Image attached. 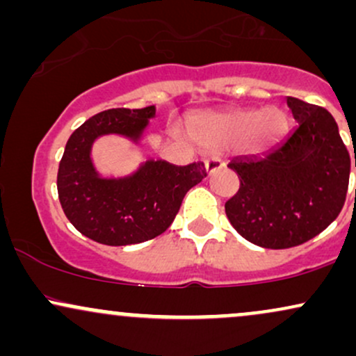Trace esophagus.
Returning a JSON list of instances; mask_svg holds the SVG:
<instances>
[{
  "mask_svg": "<svg viewBox=\"0 0 356 356\" xmlns=\"http://www.w3.org/2000/svg\"><path fill=\"white\" fill-rule=\"evenodd\" d=\"M204 167H206L207 174H212V172H216L218 169H220V167H224V162L220 161L218 155H212V157L204 161Z\"/></svg>",
  "mask_w": 356,
  "mask_h": 356,
  "instance_id": "34e87169",
  "label": "esophagus"
}]
</instances>
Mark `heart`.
<instances>
[{
	"label": "heart",
	"instance_id": "heart-1",
	"mask_svg": "<svg viewBox=\"0 0 356 356\" xmlns=\"http://www.w3.org/2000/svg\"><path fill=\"white\" fill-rule=\"evenodd\" d=\"M286 130V115L277 107L202 113L189 122V134L201 145L238 144L246 154L261 155L275 147Z\"/></svg>",
	"mask_w": 356,
	"mask_h": 356
}]
</instances>
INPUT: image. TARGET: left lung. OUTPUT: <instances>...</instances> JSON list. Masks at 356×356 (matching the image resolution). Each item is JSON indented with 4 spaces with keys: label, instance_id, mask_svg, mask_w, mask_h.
I'll return each mask as SVG.
<instances>
[{
    "label": "left lung",
    "instance_id": "left-lung-1",
    "mask_svg": "<svg viewBox=\"0 0 356 356\" xmlns=\"http://www.w3.org/2000/svg\"><path fill=\"white\" fill-rule=\"evenodd\" d=\"M298 122L268 154L236 157L239 191L226 202L236 231L256 246H300L340 214L350 179V155L332 113L286 97ZM356 167V159H355Z\"/></svg>",
    "mask_w": 356,
    "mask_h": 356
}]
</instances>
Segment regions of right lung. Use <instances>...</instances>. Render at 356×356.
<instances>
[{"label": "right lung", "instance_id": "right-lung-1", "mask_svg": "<svg viewBox=\"0 0 356 356\" xmlns=\"http://www.w3.org/2000/svg\"><path fill=\"white\" fill-rule=\"evenodd\" d=\"M155 112V105L105 110L68 138L56 177L58 199L75 229L97 243L129 246L157 238L172 224L187 191L206 177L202 162L174 165L162 159H149L127 175L97 170V138L118 136L138 145Z\"/></svg>", "mask_w": 356, "mask_h": 356}]
</instances>
